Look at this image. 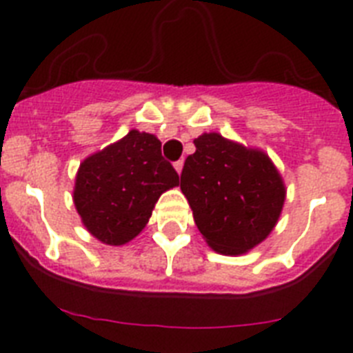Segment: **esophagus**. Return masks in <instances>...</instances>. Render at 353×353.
Masks as SVG:
<instances>
[{
	"label": "esophagus",
	"mask_w": 353,
	"mask_h": 353,
	"mask_svg": "<svg viewBox=\"0 0 353 353\" xmlns=\"http://www.w3.org/2000/svg\"><path fill=\"white\" fill-rule=\"evenodd\" d=\"M173 166H174V170H176V173L182 174V170H183V162L182 161H176L173 164Z\"/></svg>",
	"instance_id": "obj_1"
}]
</instances>
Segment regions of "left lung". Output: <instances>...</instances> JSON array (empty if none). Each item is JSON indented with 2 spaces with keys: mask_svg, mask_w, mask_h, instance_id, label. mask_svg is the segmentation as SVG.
I'll use <instances>...</instances> for the list:
<instances>
[{
  "mask_svg": "<svg viewBox=\"0 0 353 353\" xmlns=\"http://www.w3.org/2000/svg\"><path fill=\"white\" fill-rule=\"evenodd\" d=\"M185 159L180 189L205 242L224 256H240L276 228L286 187L276 164L260 148L205 132Z\"/></svg>",
  "mask_w": 353,
  "mask_h": 353,
  "instance_id": "8db88e82",
  "label": "left lung"
}]
</instances>
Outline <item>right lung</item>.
<instances>
[{"label":"right lung","instance_id":"obj_1","mask_svg":"<svg viewBox=\"0 0 353 353\" xmlns=\"http://www.w3.org/2000/svg\"><path fill=\"white\" fill-rule=\"evenodd\" d=\"M179 183L157 136L132 129L81 162L72 198L97 240L123 245L143 232L162 192Z\"/></svg>","mask_w":353,"mask_h":353}]
</instances>
